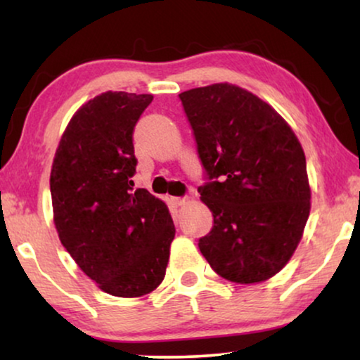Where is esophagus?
Here are the masks:
<instances>
[{
  "mask_svg": "<svg viewBox=\"0 0 360 360\" xmlns=\"http://www.w3.org/2000/svg\"><path fill=\"white\" fill-rule=\"evenodd\" d=\"M170 203L174 205V206H181V205H185L186 203V198H170Z\"/></svg>",
  "mask_w": 360,
  "mask_h": 360,
  "instance_id": "obj_1",
  "label": "esophagus"
}]
</instances>
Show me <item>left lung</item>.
Returning <instances> with one entry per match:
<instances>
[{
  "mask_svg": "<svg viewBox=\"0 0 360 360\" xmlns=\"http://www.w3.org/2000/svg\"><path fill=\"white\" fill-rule=\"evenodd\" d=\"M206 184L213 228L198 240L211 269L236 283L278 274L309 216L307 159L272 106L229 83L180 93Z\"/></svg>",
  "mask_w": 360,
  "mask_h": 360,
  "instance_id": "8db88e82",
  "label": "left lung"
}]
</instances>
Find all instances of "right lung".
Wrapping results in <instances>:
<instances>
[{
  "label": "right lung",
  "instance_id": "right-lung-1",
  "mask_svg": "<svg viewBox=\"0 0 360 360\" xmlns=\"http://www.w3.org/2000/svg\"><path fill=\"white\" fill-rule=\"evenodd\" d=\"M152 95L106 91L68 122L51 172L58 238L103 292L122 298L162 283L175 226L164 201L134 190L132 134Z\"/></svg>",
  "mask_w": 360,
  "mask_h": 360
}]
</instances>
